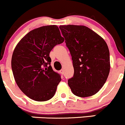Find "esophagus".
Here are the masks:
<instances>
[{
    "mask_svg": "<svg viewBox=\"0 0 125 125\" xmlns=\"http://www.w3.org/2000/svg\"><path fill=\"white\" fill-rule=\"evenodd\" d=\"M60 72L61 73L62 75H63V73H64V70H63V69H61V70L60 71Z\"/></svg>",
    "mask_w": 125,
    "mask_h": 125,
    "instance_id": "34e87169",
    "label": "esophagus"
}]
</instances>
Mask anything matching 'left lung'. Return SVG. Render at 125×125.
<instances>
[{
	"label": "left lung",
	"instance_id": "obj_1",
	"mask_svg": "<svg viewBox=\"0 0 125 125\" xmlns=\"http://www.w3.org/2000/svg\"><path fill=\"white\" fill-rule=\"evenodd\" d=\"M72 56L73 76L68 80L72 93L80 97L97 94L110 71V56L105 41L84 25H60Z\"/></svg>",
	"mask_w": 125,
	"mask_h": 125
}]
</instances>
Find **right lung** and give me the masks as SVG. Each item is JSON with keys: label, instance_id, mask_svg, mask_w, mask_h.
Here are the masks:
<instances>
[{"label": "right lung", "instance_id": "add662e5", "mask_svg": "<svg viewBox=\"0 0 125 125\" xmlns=\"http://www.w3.org/2000/svg\"><path fill=\"white\" fill-rule=\"evenodd\" d=\"M64 39L56 25L41 27L30 31L14 49L11 67L14 80L24 94L33 100L51 99L61 76L50 65V51Z\"/></svg>", "mask_w": 125, "mask_h": 125}]
</instances>
